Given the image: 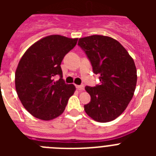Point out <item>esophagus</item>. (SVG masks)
I'll return each mask as SVG.
<instances>
[{
    "mask_svg": "<svg viewBox=\"0 0 156 156\" xmlns=\"http://www.w3.org/2000/svg\"><path fill=\"white\" fill-rule=\"evenodd\" d=\"M76 87L77 88V90H79L80 91H82L83 90V88H84V86L83 85H76Z\"/></svg>",
    "mask_w": 156,
    "mask_h": 156,
    "instance_id": "esophagus-1",
    "label": "esophagus"
}]
</instances>
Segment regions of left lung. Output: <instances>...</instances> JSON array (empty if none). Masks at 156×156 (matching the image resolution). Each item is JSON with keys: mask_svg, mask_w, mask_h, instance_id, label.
<instances>
[{"mask_svg": "<svg viewBox=\"0 0 156 156\" xmlns=\"http://www.w3.org/2000/svg\"><path fill=\"white\" fill-rule=\"evenodd\" d=\"M78 45L100 80V84L85 87L90 95V101L83 106L85 112L98 122L114 120L133 96L137 84L134 62L120 43L112 37L90 36L79 39Z\"/></svg>", "mask_w": 156, "mask_h": 156, "instance_id": "8db88e82", "label": "left lung"}]
</instances>
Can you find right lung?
<instances>
[{"instance_id":"right-lung-1","label":"right lung","mask_w":156,"mask_h":156,"mask_svg":"<svg viewBox=\"0 0 156 156\" xmlns=\"http://www.w3.org/2000/svg\"><path fill=\"white\" fill-rule=\"evenodd\" d=\"M77 40L48 36L32 45L20 59L15 79L16 92L24 108L36 118L51 120L59 116L74 94L75 86L62 79L61 63ZM56 75L60 77L57 81Z\"/></svg>"}]
</instances>
